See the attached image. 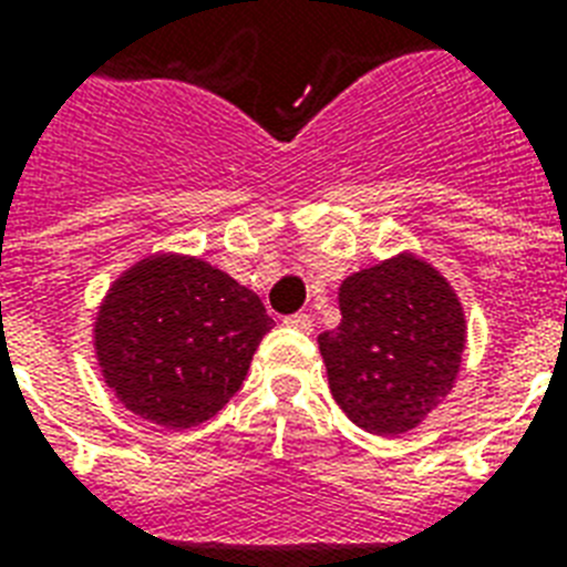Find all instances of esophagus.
Here are the masks:
<instances>
[{
  "label": "esophagus",
  "mask_w": 567,
  "mask_h": 567,
  "mask_svg": "<svg viewBox=\"0 0 567 567\" xmlns=\"http://www.w3.org/2000/svg\"><path fill=\"white\" fill-rule=\"evenodd\" d=\"M285 327L297 329V332H311L315 329V320H311V315H291V318H285Z\"/></svg>",
  "instance_id": "obj_1"
}]
</instances>
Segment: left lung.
<instances>
[{
	"label": "left lung",
	"instance_id": "left-lung-1",
	"mask_svg": "<svg viewBox=\"0 0 567 567\" xmlns=\"http://www.w3.org/2000/svg\"><path fill=\"white\" fill-rule=\"evenodd\" d=\"M341 323L318 336L329 391L355 426L373 435L414 430L462 368L465 311L444 276L400 252L347 276Z\"/></svg>",
	"mask_w": 567,
	"mask_h": 567
}]
</instances>
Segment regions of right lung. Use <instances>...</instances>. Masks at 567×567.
I'll use <instances>...</instances> for the list:
<instances>
[{
  "label": "right lung",
  "mask_w": 567,
  "mask_h": 567,
  "mask_svg": "<svg viewBox=\"0 0 567 567\" xmlns=\"http://www.w3.org/2000/svg\"><path fill=\"white\" fill-rule=\"evenodd\" d=\"M270 329L265 302L229 274L203 258L158 252L111 285L93 323V350L105 385L128 412L190 430L238 394Z\"/></svg>",
  "instance_id": "add662e5"
}]
</instances>
